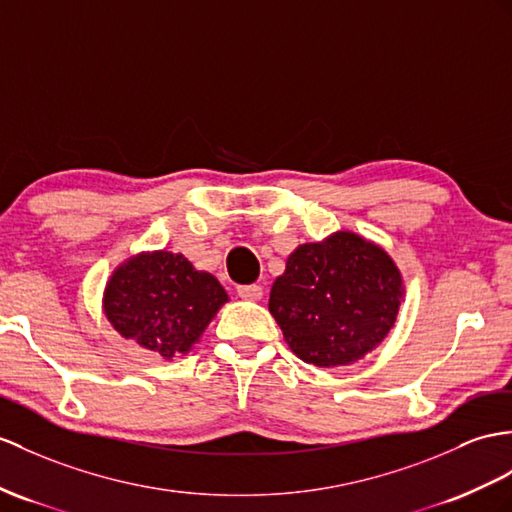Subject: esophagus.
<instances>
[{
    "label": "esophagus",
    "mask_w": 512,
    "mask_h": 512,
    "mask_svg": "<svg viewBox=\"0 0 512 512\" xmlns=\"http://www.w3.org/2000/svg\"><path fill=\"white\" fill-rule=\"evenodd\" d=\"M236 293H239V297H243V299H249V302H258V299L263 297V286H258V284H241L239 289H236Z\"/></svg>",
    "instance_id": "esophagus-1"
}]
</instances>
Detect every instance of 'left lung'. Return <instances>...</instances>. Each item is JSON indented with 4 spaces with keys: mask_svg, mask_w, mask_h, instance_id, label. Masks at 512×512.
Here are the masks:
<instances>
[{
    "mask_svg": "<svg viewBox=\"0 0 512 512\" xmlns=\"http://www.w3.org/2000/svg\"><path fill=\"white\" fill-rule=\"evenodd\" d=\"M400 269L382 247L352 232L299 245L273 282L269 313L295 356L315 367L350 365L397 319Z\"/></svg>",
    "mask_w": 512,
    "mask_h": 512,
    "instance_id": "1",
    "label": "left lung"
}]
</instances>
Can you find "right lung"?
Listing matches in <instances>:
<instances>
[{
	"label": "right lung",
	"instance_id": "add662e5",
	"mask_svg": "<svg viewBox=\"0 0 512 512\" xmlns=\"http://www.w3.org/2000/svg\"><path fill=\"white\" fill-rule=\"evenodd\" d=\"M228 302L215 276L197 271L182 254H141L106 284L104 313L121 336L162 358L186 354Z\"/></svg>",
	"mask_w": 512,
	"mask_h": 512
}]
</instances>
